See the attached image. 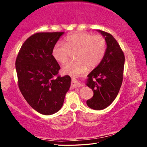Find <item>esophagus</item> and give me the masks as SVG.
Returning a JSON list of instances; mask_svg holds the SVG:
<instances>
[{"label":"esophagus","instance_id":"esophagus-1","mask_svg":"<svg viewBox=\"0 0 147 147\" xmlns=\"http://www.w3.org/2000/svg\"><path fill=\"white\" fill-rule=\"evenodd\" d=\"M82 86V84L80 83L76 80H72L71 82V87L72 88H79Z\"/></svg>","mask_w":147,"mask_h":147}]
</instances>
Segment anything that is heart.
<instances>
[{
  "label": "heart",
  "instance_id": "b5f03b06",
  "mask_svg": "<svg viewBox=\"0 0 147 147\" xmlns=\"http://www.w3.org/2000/svg\"><path fill=\"white\" fill-rule=\"evenodd\" d=\"M105 39L100 35H92L86 33H78L67 36L65 45L56 43L52 50L54 59L60 63H65L71 53H75L76 60L69 61L62 68V73L76 76L83 74L89 68L99 65L105 55Z\"/></svg>",
  "mask_w": 147,
  "mask_h": 147
}]
</instances>
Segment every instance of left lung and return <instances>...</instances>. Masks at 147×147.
Here are the masks:
<instances>
[{
	"instance_id": "1",
	"label": "left lung",
	"mask_w": 147,
	"mask_h": 147,
	"mask_svg": "<svg viewBox=\"0 0 147 147\" xmlns=\"http://www.w3.org/2000/svg\"><path fill=\"white\" fill-rule=\"evenodd\" d=\"M106 43L105 55L99 65L88 75L86 86L94 92L86 101L88 107L103 110L111 104L117 96L123 80L124 55L119 44L110 33L97 30Z\"/></svg>"
}]
</instances>
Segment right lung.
<instances>
[{"instance_id": "right-lung-1", "label": "right lung", "mask_w": 147, "mask_h": 147, "mask_svg": "<svg viewBox=\"0 0 147 147\" xmlns=\"http://www.w3.org/2000/svg\"><path fill=\"white\" fill-rule=\"evenodd\" d=\"M64 32L37 33L21 46L16 59L19 88L28 104L40 114L51 115L63 106L71 78L57 75L60 66L52 50Z\"/></svg>"}]
</instances>
